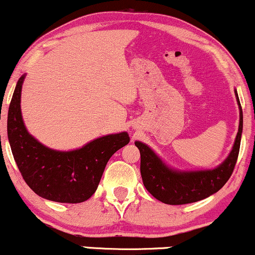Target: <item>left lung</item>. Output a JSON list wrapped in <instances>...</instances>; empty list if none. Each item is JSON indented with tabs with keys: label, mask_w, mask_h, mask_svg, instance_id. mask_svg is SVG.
Returning a JSON list of instances; mask_svg holds the SVG:
<instances>
[{
	"label": "left lung",
	"mask_w": 255,
	"mask_h": 255,
	"mask_svg": "<svg viewBox=\"0 0 255 255\" xmlns=\"http://www.w3.org/2000/svg\"><path fill=\"white\" fill-rule=\"evenodd\" d=\"M240 108V124L233 149L220 166L211 170L176 172L167 167L147 144L135 142L141 155L140 172L143 185L154 198L167 205H185L208 198L224 187L231 178L240 150L243 133V109L237 90Z\"/></svg>",
	"instance_id": "left-lung-1"
}]
</instances>
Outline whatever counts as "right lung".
I'll return each instance as SVG.
<instances>
[{
    "instance_id": "obj_1",
    "label": "right lung",
    "mask_w": 255,
    "mask_h": 255,
    "mask_svg": "<svg viewBox=\"0 0 255 255\" xmlns=\"http://www.w3.org/2000/svg\"><path fill=\"white\" fill-rule=\"evenodd\" d=\"M20 77L8 111V138L15 162L25 183L41 198L79 204L98 188L108 160L129 142L126 131L102 136L72 151L47 148L25 129L21 115Z\"/></svg>"
}]
</instances>
